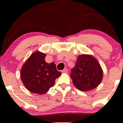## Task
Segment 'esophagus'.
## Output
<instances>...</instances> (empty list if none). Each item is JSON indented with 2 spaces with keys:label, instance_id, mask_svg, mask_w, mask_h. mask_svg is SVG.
<instances>
[{
  "label": "esophagus",
  "instance_id": "34e87169",
  "mask_svg": "<svg viewBox=\"0 0 123 123\" xmlns=\"http://www.w3.org/2000/svg\"><path fill=\"white\" fill-rule=\"evenodd\" d=\"M62 73H68V69H67V68L64 69L62 71Z\"/></svg>",
  "mask_w": 123,
  "mask_h": 123
}]
</instances>
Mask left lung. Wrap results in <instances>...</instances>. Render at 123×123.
<instances>
[{
  "label": "left lung",
  "mask_w": 123,
  "mask_h": 123,
  "mask_svg": "<svg viewBox=\"0 0 123 123\" xmlns=\"http://www.w3.org/2000/svg\"><path fill=\"white\" fill-rule=\"evenodd\" d=\"M71 78L74 85L81 91L96 87L101 82L103 72L94 57L88 55L79 56L75 67L71 69Z\"/></svg>",
  "instance_id": "8db88e82"
}]
</instances>
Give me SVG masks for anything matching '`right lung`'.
<instances>
[{
  "label": "right lung",
  "mask_w": 123,
  "mask_h": 123,
  "mask_svg": "<svg viewBox=\"0 0 123 123\" xmlns=\"http://www.w3.org/2000/svg\"><path fill=\"white\" fill-rule=\"evenodd\" d=\"M46 55L40 52L33 53L26 61L21 71V78L27 89L34 93H46L52 87L61 73L54 62L45 61Z\"/></svg>",
  "instance_id": "1"
}]
</instances>
